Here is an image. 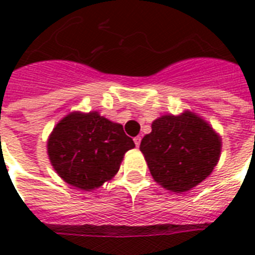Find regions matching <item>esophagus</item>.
<instances>
[{
  "label": "esophagus",
  "mask_w": 255,
  "mask_h": 255,
  "mask_svg": "<svg viewBox=\"0 0 255 255\" xmlns=\"http://www.w3.org/2000/svg\"><path fill=\"white\" fill-rule=\"evenodd\" d=\"M133 141H135V145H136V147H139V145H140V141H141V137H140V136H136L135 139H133Z\"/></svg>",
  "instance_id": "esophagus-1"
}]
</instances>
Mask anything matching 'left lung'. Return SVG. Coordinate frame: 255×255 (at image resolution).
Segmentation results:
<instances>
[{"instance_id": "8db88e82", "label": "left lung", "mask_w": 255, "mask_h": 255, "mask_svg": "<svg viewBox=\"0 0 255 255\" xmlns=\"http://www.w3.org/2000/svg\"><path fill=\"white\" fill-rule=\"evenodd\" d=\"M221 148V136L201 116L188 110L153 120L151 133L140 144L153 180L176 193L204 181L217 165Z\"/></svg>"}]
</instances>
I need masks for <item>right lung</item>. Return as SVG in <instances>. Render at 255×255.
<instances>
[{
    "mask_svg": "<svg viewBox=\"0 0 255 255\" xmlns=\"http://www.w3.org/2000/svg\"><path fill=\"white\" fill-rule=\"evenodd\" d=\"M135 143L98 111H74L53 128L47 155L58 176L82 190H94L110 181L120 168L126 152Z\"/></svg>",
    "mask_w": 255,
    "mask_h": 255,
    "instance_id": "add662e5",
    "label": "right lung"
}]
</instances>
